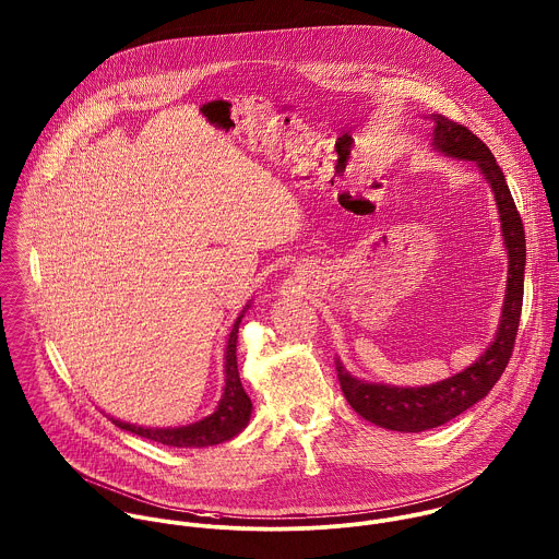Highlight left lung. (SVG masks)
I'll return each instance as SVG.
<instances>
[{
  "mask_svg": "<svg viewBox=\"0 0 559 559\" xmlns=\"http://www.w3.org/2000/svg\"><path fill=\"white\" fill-rule=\"evenodd\" d=\"M436 121V139L433 145L455 158L475 160L488 182L492 185L495 200L501 213V228L510 254V276H508V294L503 305V316L499 324L497 340L464 372L444 379L436 385L427 388H390V385H372L350 377L344 366L337 361V379L342 392L350 407L366 420L403 433H420L433 427H440L477 401H481L492 385L506 372L510 357L514 353L521 311H523V287H525V228L512 191L506 182L503 169L499 167L490 147L464 123L449 119L447 115H431Z\"/></svg>",
  "mask_w": 559,
  "mask_h": 559,
  "instance_id": "1",
  "label": "left lung"
}]
</instances>
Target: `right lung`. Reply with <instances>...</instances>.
I'll return each mask as SVG.
<instances>
[{"mask_svg": "<svg viewBox=\"0 0 559 559\" xmlns=\"http://www.w3.org/2000/svg\"><path fill=\"white\" fill-rule=\"evenodd\" d=\"M243 316L237 318L230 335H228V346H226V388L224 396L217 405V409L189 427H178V429H143L134 427L121 420H112L119 429H126L134 436H141L145 440L165 444V447H178V449H198V447H211L226 442L235 438L250 420L252 403L248 394L241 388L239 381V370H237V333H239V322Z\"/></svg>", "mask_w": 559, "mask_h": 559, "instance_id": "obj_1", "label": "right lung"}]
</instances>
